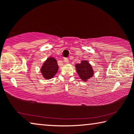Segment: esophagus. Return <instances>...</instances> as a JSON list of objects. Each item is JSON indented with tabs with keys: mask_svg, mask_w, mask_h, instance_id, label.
<instances>
[{
	"mask_svg": "<svg viewBox=\"0 0 134 134\" xmlns=\"http://www.w3.org/2000/svg\"><path fill=\"white\" fill-rule=\"evenodd\" d=\"M63 62H65V63H68L69 62V59L68 58H63Z\"/></svg>",
	"mask_w": 134,
	"mask_h": 134,
	"instance_id": "esophagus-1",
	"label": "esophagus"
}]
</instances>
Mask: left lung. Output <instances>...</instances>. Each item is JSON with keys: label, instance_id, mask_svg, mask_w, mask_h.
<instances>
[{"label": "left lung", "instance_id": "obj_1", "mask_svg": "<svg viewBox=\"0 0 134 134\" xmlns=\"http://www.w3.org/2000/svg\"><path fill=\"white\" fill-rule=\"evenodd\" d=\"M76 67L78 75L83 81H87V79L93 76L92 67L86 60L82 61L80 64H76Z\"/></svg>", "mask_w": 134, "mask_h": 134}]
</instances>
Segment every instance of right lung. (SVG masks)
Returning a JSON list of instances; mask_svg holds the SVG:
<instances>
[{"label": "right lung", "instance_id": "obj_1", "mask_svg": "<svg viewBox=\"0 0 134 134\" xmlns=\"http://www.w3.org/2000/svg\"><path fill=\"white\" fill-rule=\"evenodd\" d=\"M58 69L57 60L54 58H48L42 66L41 72L45 79H49L53 77Z\"/></svg>", "mask_w": 134, "mask_h": 134}]
</instances>
